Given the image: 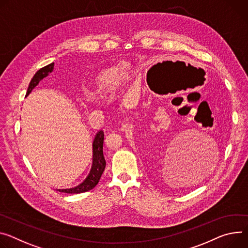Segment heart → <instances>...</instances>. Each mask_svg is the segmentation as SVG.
I'll return each mask as SVG.
<instances>
[{
    "label": "heart",
    "mask_w": 248,
    "mask_h": 248,
    "mask_svg": "<svg viewBox=\"0 0 248 248\" xmlns=\"http://www.w3.org/2000/svg\"><path fill=\"white\" fill-rule=\"evenodd\" d=\"M129 70L128 63L123 62L100 72L92 83V94L97 97H105L117 91L127 81Z\"/></svg>",
    "instance_id": "obj_1"
}]
</instances>
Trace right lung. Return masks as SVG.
I'll return each mask as SVG.
<instances>
[{
    "label": "right lung",
    "instance_id": "add662e5",
    "mask_svg": "<svg viewBox=\"0 0 248 248\" xmlns=\"http://www.w3.org/2000/svg\"><path fill=\"white\" fill-rule=\"evenodd\" d=\"M54 68V63H50L46 66L40 68L32 77L28 91L27 96L30 95V93L32 90L38 85V83L46 76L49 75L53 71ZM103 144H104V131L99 130L94 139L91 151H90V161H91V168L85 178L84 181L77 186L74 187H68V188H56L55 190L61 193H67V194H79L84 193L87 191L92 190L100 181L101 176L106 168V160L103 153Z\"/></svg>",
    "mask_w": 248,
    "mask_h": 248
}]
</instances>
